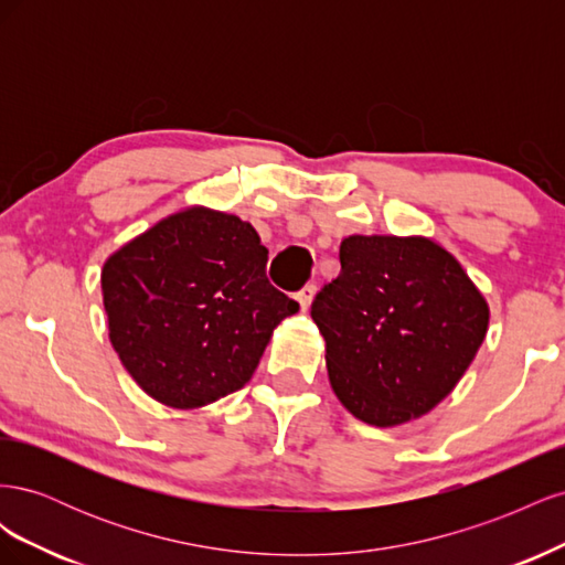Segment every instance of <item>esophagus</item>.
<instances>
[{"mask_svg":"<svg viewBox=\"0 0 565 565\" xmlns=\"http://www.w3.org/2000/svg\"><path fill=\"white\" fill-rule=\"evenodd\" d=\"M295 297H297V301H299V306H301V309L306 311V309H309V306H311L313 297H316V285H313V282H309V285H303V287L299 289V292H297Z\"/></svg>","mask_w":565,"mask_h":565,"instance_id":"34e87169","label":"esophagus"}]
</instances>
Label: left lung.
Here are the masks:
<instances>
[{
    "label": "left lung",
    "instance_id": "1",
    "mask_svg": "<svg viewBox=\"0 0 565 565\" xmlns=\"http://www.w3.org/2000/svg\"><path fill=\"white\" fill-rule=\"evenodd\" d=\"M339 262V276L311 303L337 398L372 426L426 415L483 344V295L426 237L351 235Z\"/></svg>",
    "mask_w": 565,
    "mask_h": 565
}]
</instances>
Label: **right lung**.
Here are the masks:
<instances>
[{"mask_svg":"<svg viewBox=\"0 0 565 565\" xmlns=\"http://www.w3.org/2000/svg\"><path fill=\"white\" fill-rule=\"evenodd\" d=\"M247 221L191 207L134 237L100 273L119 361L148 396L202 407L243 388L299 303L266 278Z\"/></svg>","mask_w":565,"mask_h":565,"instance_id":"right-lung-1","label":"right lung"}]
</instances>
